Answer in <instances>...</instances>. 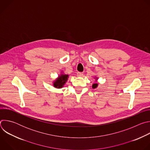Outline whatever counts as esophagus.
<instances>
[{
  "instance_id": "34e87169",
  "label": "esophagus",
  "mask_w": 150,
  "mask_h": 150,
  "mask_svg": "<svg viewBox=\"0 0 150 150\" xmlns=\"http://www.w3.org/2000/svg\"><path fill=\"white\" fill-rule=\"evenodd\" d=\"M83 75V74L82 72H78V73H77V75H78V76H79V77L82 76Z\"/></svg>"
}]
</instances>
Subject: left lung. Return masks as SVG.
I'll return each mask as SVG.
<instances>
[{
    "label": "left lung",
    "mask_w": 150,
    "mask_h": 150,
    "mask_svg": "<svg viewBox=\"0 0 150 150\" xmlns=\"http://www.w3.org/2000/svg\"><path fill=\"white\" fill-rule=\"evenodd\" d=\"M94 79H95V81H96V82H97V80H98V77H97V76H96V77L94 78ZM98 84L97 83H93V85H92V88H93V89L97 88V87H98Z\"/></svg>",
    "instance_id": "8db88e82"
}]
</instances>
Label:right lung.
<instances>
[{
	"mask_svg": "<svg viewBox=\"0 0 150 150\" xmlns=\"http://www.w3.org/2000/svg\"><path fill=\"white\" fill-rule=\"evenodd\" d=\"M69 76V75L64 74L63 71H61L60 75H59L57 78H56L53 82V87L58 89L63 88L67 82Z\"/></svg>",
	"mask_w": 150,
	"mask_h": 150,
	"instance_id": "1",
	"label": "right lung"
}]
</instances>
